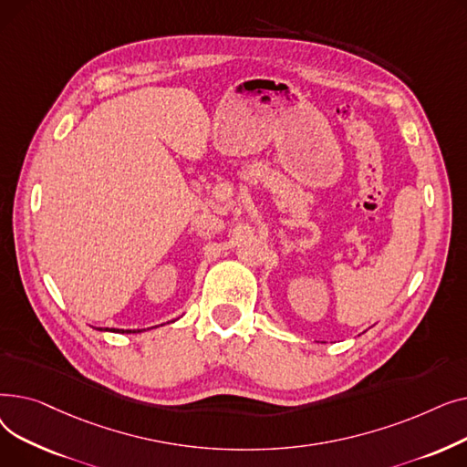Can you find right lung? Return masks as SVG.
<instances>
[{
  "label": "right lung",
  "mask_w": 467,
  "mask_h": 467,
  "mask_svg": "<svg viewBox=\"0 0 467 467\" xmlns=\"http://www.w3.org/2000/svg\"><path fill=\"white\" fill-rule=\"evenodd\" d=\"M98 329H100V331H108V329H102V327H98ZM115 333H140V331H125V329H120V331H115Z\"/></svg>",
  "instance_id": "right-lung-1"
}]
</instances>
